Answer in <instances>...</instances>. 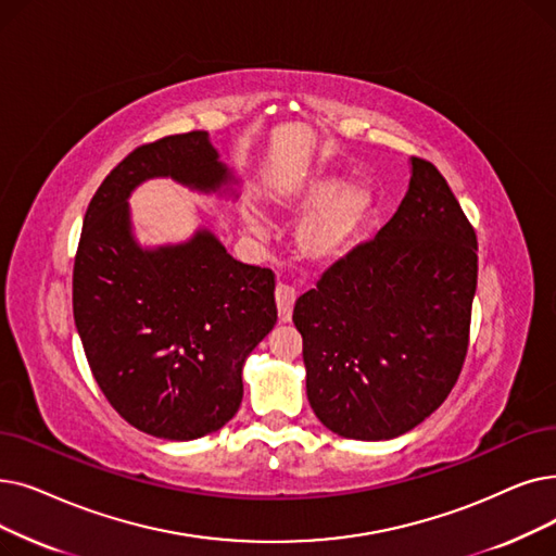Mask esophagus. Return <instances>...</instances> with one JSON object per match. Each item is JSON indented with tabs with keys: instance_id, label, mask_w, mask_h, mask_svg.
I'll return each mask as SVG.
<instances>
[{
	"instance_id": "34e87169",
	"label": "esophagus",
	"mask_w": 556,
	"mask_h": 556,
	"mask_svg": "<svg viewBox=\"0 0 556 556\" xmlns=\"http://www.w3.org/2000/svg\"><path fill=\"white\" fill-rule=\"evenodd\" d=\"M295 300H298L295 288L286 286V283H279V286H277L275 302H277V311H279V323H291Z\"/></svg>"
}]
</instances>
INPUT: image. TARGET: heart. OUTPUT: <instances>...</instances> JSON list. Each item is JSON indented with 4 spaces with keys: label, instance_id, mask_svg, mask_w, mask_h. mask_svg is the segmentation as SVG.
I'll list each match as a JSON object with an SVG mask.
<instances>
[{
    "label": "heart",
    "instance_id": "heart-1",
    "mask_svg": "<svg viewBox=\"0 0 556 556\" xmlns=\"http://www.w3.org/2000/svg\"><path fill=\"white\" fill-rule=\"evenodd\" d=\"M286 220H302L298 229V250L304 258L329 263L341 258L364 229L375 208V192L364 184H348L345 177H313L293 192L275 202ZM245 229L258 238H268V229L254 208L243 211Z\"/></svg>",
    "mask_w": 556,
    "mask_h": 556
}]
</instances>
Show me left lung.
<instances>
[{
    "label": "left lung",
    "instance_id": "8db88e82",
    "mask_svg": "<svg viewBox=\"0 0 556 556\" xmlns=\"http://www.w3.org/2000/svg\"><path fill=\"white\" fill-rule=\"evenodd\" d=\"M475 288V229L445 177L414 156L393 218L295 302L313 414L354 441L429 418L464 368Z\"/></svg>",
    "mask_w": 556,
    "mask_h": 556
}]
</instances>
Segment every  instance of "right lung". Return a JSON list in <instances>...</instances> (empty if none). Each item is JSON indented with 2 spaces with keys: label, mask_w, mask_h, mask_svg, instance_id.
<instances>
[{
  "label": "right lung",
  "mask_w": 556,
  "mask_h": 556,
  "mask_svg": "<svg viewBox=\"0 0 556 556\" xmlns=\"http://www.w3.org/2000/svg\"><path fill=\"white\" fill-rule=\"evenodd\" d=\"M154 177L200 192L236 184L206 131L136 148L88 204L72 308L115 412L150 437L192 441L238 412L245 358L277 323L275 275L236 261L208 229L179 245L140 248L129 195Z\"/></svg>",
  "instance_id": "1"
}]
</instances>
